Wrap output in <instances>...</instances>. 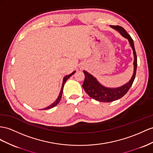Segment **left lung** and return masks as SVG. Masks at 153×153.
Returning <instances> with one entry per match:
<instances>
[{"mask_svg":"<svg viewBox=\"0 0 153 153\" xmlns=\"http://www.w3.org/2000/svg\"><path fill=\"white\" fill-rule=\"evenodd\" d=\"M110 26L112 28L117 31L123 37L127 39L129 43H130V45L133 50V55H134V62H133L134 72H133L131 79L126 84L119 87L109 88L101 85L95 77H94L91 74L84 70L83 72L85 74V78L83 84L82 85L83 89L90 97L96 101H100V102H112V101L120 99L121 97L125 95V94L130 89L133 83V81L135 79L137 68V56L132 39L121 26Z\"/></svg>","mask_w":153,"mask_h":153,"instance_id":"obj_1","label":"left lung"}]
</instances>
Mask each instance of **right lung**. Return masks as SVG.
I'll return each instance as SVG.
<instances>
[{
    "mask_svg": "<svg viewBox=\"0 0 153 153\" xmlns=\"http://www.w3.org/2000/svg\"><path fill=\"white\" fill-rule=\"evenodd\" d=\"M75 72H76V71H74L72 74H69V75H67V76H66L65 77H64L63 79H62V87H61V91H60V93H59V96H58V97L57 98V100H56V101H55L52 104H51L50 105H49L48 107H46V108H42V109H41V110H47V109L52 108L54 107L55 106H56V105H57L59 103V101H60V100H61V97H62V91H63L64 85H65V83H66V80H67L70 76H72L73 74H74V73H75Z\"/></svg>",
    "mask_w": 153,
    "mask_h": 153,
    "instance_id": "add662e5",
    "label": "right lung"
}]
</instances>
